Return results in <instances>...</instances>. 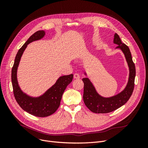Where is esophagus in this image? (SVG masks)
Segmentation results:
<instances>
[{"label": "esophagus", "instance_id": "34e87169", "mask_svg": "<svg viewBox=\"0 0 148 148\" xmlns=\"http://www.w3.org/2000/svg\"><path fill=\"white\" fill-rule=\"evenodd\" d=\"M73 77H74L75 79H79L80 78V76L78 73H75L74 75H73Z\"/></svg>", "mask_w": 148, "mask_h": 148}]
</instances>
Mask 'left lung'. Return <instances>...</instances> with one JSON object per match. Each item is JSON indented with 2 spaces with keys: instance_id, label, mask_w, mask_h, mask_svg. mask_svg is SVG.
<instances>
[{
  "instance_id": "1",
  "label": "left lung",
  "mask_w": 148,
  "mask_h": 148,
  "mask_svg": "<svg viewBox=\"0 0 148 148\" xmlns=\"http://www.w3.org/2000/svg\"><path fill=\"white\" fill-rule=\"evenodd\" d=\"M114 42L117 44V48H119L122 51L126 58L130 70L128 82L123 91L113 97L106 98L98 95L95 87L88 78H83L82 80L84 83L83 97L84 104L94 113L106 114L119 109L129 100L135 86L136 69L130 49L126 44L122 42L117 33L114 35Z\"/></svg>"
}]
</instances>
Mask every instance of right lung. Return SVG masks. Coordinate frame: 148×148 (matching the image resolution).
Listing matches in <instances>:
<instances>
[{"label":"right lung","instance_id":"1","mask_svg":"<svg viewBox=\"0 0 148 148\" xmlns=\"http://www.w3.org/2000/svg\"><path fill=\"white\" fill-rule=\"evenodd\" d=\"M45 31H38L27 40L18 51L14 64L12 69V83L13 95L18 105L22 109L36 117H45L53 114L58 109L60 104L62 95L66 86L72 82L73 75H65L60 77L56 83L49 88L41 96L32 97L22 92L17 81L16 72L21 57L27 45L30 42L44 37Z\"/></svg>","mask_w":148,"mask_h":148}]
</instances>
